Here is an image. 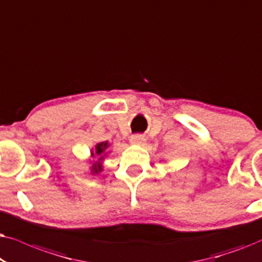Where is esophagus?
<instances>
[{"label": "esophagus", "instance_id": "34e87169", "mask_svg": "<svg viewBox=\"0 0 262 262\" xmlns=\"http://www.w3.org/2000/svg\"><path fill=\"white\" fill-rule=\"evenodd\" d=\"M130 144H132V145H139V146L144 145V144H145V138L142 137V135H139V134H137V135H132V138H130Z\"/></svg>", "mask_w": 262, "mask_h": 262}]
</instances>
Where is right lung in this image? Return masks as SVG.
<instances>
[{
    "mask_svg": "<svg viewBox=\"0 0 262 262\" xmlns=\"http://www.w3.org/2000/svg\"><path fill=\"white\" fill-rule=\"evenodd\" d=\"M109 142L104 141V142H99L95 146V148L91 149V157H90V162L92 165H91V173L92 175H98L103 171V160L104 157L106 156V148L109 147ZM97 160L96 161L95 159Z\"/></svg>",
    "mask_w": 262,
    "mask_h": 262,
    "instance_id": "obj_1",
    "label": "right lung"
}]
</instances>
